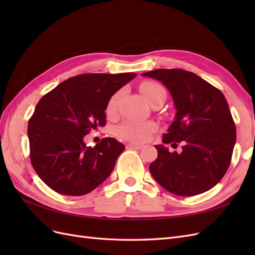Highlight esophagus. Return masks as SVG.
Listing matches in <instances>:
<instances>
[{
	"label": "esophagus",
	"mask_w": 255,
	"mask_h": 255,
	"mask_svg": "<svg viewBox=\"0 0 255 255\" xmlns=\"http://www.w3.org/2000/svg\"><path fill=\"white\" fill-rule=\"evenodd\" d=\"M128 148L136 149V150H141V149L143 148V145H141V144H138V143H133V142L128 143Z\"/></svg>",
	"instance_id": "34e87169"
}]
</instances>
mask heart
<instances>
[{
    "instance_id": "obj_1",
    "label": "heart",
    "mask_w": 255,
    "mask_h": 255,
    "mask_svg": "<svg viewBox=\"0 0 255 255\" xmlns=\"http://www.w3.org/2000/svg\"><path fill=\"white\" fill-rule=\"evenodd\" d=\"M140 92L150 104L156 100L166 99V91L160 84L155 82H143L139 86ZM125 90L120 89L111 97L107 103L106 112L110 116H115L118 111V104ZM156 128V125L152 121L142 122L136 120H127L117 128V135L123 139L134 142H143L149 139L150 134Z\"/></svg>"
}]
</instances>
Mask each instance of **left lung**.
<instances>
[{"label":"left lung","mask_w":255,"mask_h":255,"mask_svg":"<svg viewBox=\"0 0 255 255\" xmlns=\"http://www.w3.org/2000/svg\"><path fill=\"white\" fill-rule=\"evenodd\" d=\"M142 76L160 81L176 110L164 143L182 142V152L157 144L150 172L166 190L191 197L213 188L226 174L236 142V128L222 92L182 69H156Z\"/></svg>","instance_id":"obj_1"}]
</instances>
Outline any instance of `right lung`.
Segmentation results:
<instances>
[{
    "label": "right lung",
    "instance_id": "1",
    "mask_svg": "<svg viewBox=\"0 0 255 255\" xmlns=\"http://www.w3.org/2000/svg\"><path fill=\"white\" fill-rule=\"evenodd\" d=\"M136 73H86L60 83L44 95L28 121L27 136L33 168L60 195L83 196L112 173L125 145L106 137L95 146L84 139L104 127L111 97Z\"/></svg>",
    "mask_w": 255,
    "mask_h": 255
}]
</instances>
